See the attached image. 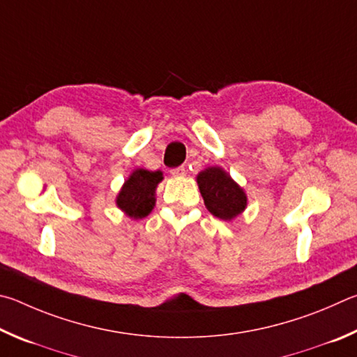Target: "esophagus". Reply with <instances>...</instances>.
<instances>
[{
    "label": "esophagus",
    "mask_w": 357,
    "mask_h": 357,
    "mask_svg": "<svg viewBox=\"0 0 357 357\" xmlns=\"http://www.w3.org/2000/svg\"><path fill=\"white\" fill-rule=\"evenodd\" d=\"M171 174L174 175V177H182V175L186 174V167L185 166L174 167V169H171Z\"/></svg>",
    "instance_id": "esophagus-1"
}]
</instances>
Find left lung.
<instances>
[{
	"label": "left lung",
	"mask_w": 357,
	"mask_h": 357,
	"mask_svg": "<svg viewBox=\"0 0 357 357\" xmlns=\"http://www.w3.org/2000/svg\"><path fill=\"white\" fill-rule=\"evenodd\" d=\"M205 207L220 220L230 221L246 207V195L221 167H208L197 175Z\"/></svg>",
	"instance_id": "1"
}]
</instances>
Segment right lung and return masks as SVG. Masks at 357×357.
I'll use <instances>...</instances> for the list:
<instances>
[{
    "mask_svg": "<svg viewBox=\"0 0 357 357\" xmlns=\"http://www.w3.org/2000/svg\"><path fill=\"white\" fill-rule=\"evenodd\" d=\"M161 180L160 171L136 169L119 192L117 205L135 220L147 216L155 205V188Z\"/></svg>",
    "mask_w": 357,
    "mask_h": 357,
    "instance_id": "obj_1",
    "label": "right lung"
}]
</instances>
